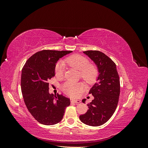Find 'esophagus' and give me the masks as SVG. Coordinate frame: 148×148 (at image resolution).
I'll list each match as a JSON object with an SVG mask.
<instances>
[{
  "instance_id": "obj_1",
  "label": "esophagus",
  "mask_w": 148,
  "mask_h": 148,
  "mask_svg": "<svg viewBox=\"0 0 148 148\" xmlns=\"http://www.w3.org/2000/svg\"><path fill=\"white\" fill-rule=\"evenodd\" d=\"M71 102H73V103H77V104H79V103L81 102V101L79 99H71Z\"/></svg>"
}]
</instances>
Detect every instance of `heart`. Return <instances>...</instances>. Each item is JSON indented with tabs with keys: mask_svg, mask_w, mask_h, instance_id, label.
I'll list each match as a JSON object with an SVG mask.
<instances>
[{
	"mask_svg": "<svg viewBox=\"0 0 148 148\" xmlns=\"http://www.w3.org/2000/svg\"><path fill=\"white\" fill-rule=\"evenodd\" d=\"M65 64L72 68L79 71V77L88 84L95 83L99 76V70L97 66L92 64H89V60L82 56L71 55L60 61L56 66L55 74L57 78L64 77L65 73ZM83 82H71L67 81L62 85L61 89L65 94L70 96H77L84 88Z\"/></svg>",
	"mask_w": 148,
	"mask_h": 148,
	"instance_id": "1",
	"label": "heart"
}]
</instances>
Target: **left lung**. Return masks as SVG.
<instances>
[{"label": "left lung", "instance_id": "1", "mask_svg": "<svg viewBox=\"0 0 148 148\" xmlns=\"http://www.w3.org/2000/svg\"><path fill=\"white\" fill-rule=\"evenodd\" d=\"M97 65L99 76L97 83L89 94L95 99L88 104L86 114L79 116V120L89 126H100L108 121L117 108L120 91L119 73L116 65L110 58L98 51H84ZM86 99L82 100L83 103Z\"/></svg>", "mask_w": 148, "mask_h": 148}]
</instances>
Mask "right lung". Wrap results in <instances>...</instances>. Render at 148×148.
I'll use <instances>...</instances> for the list:
<instances>
[{
    "instance_id": "right-lung-1",
    "label": "right lung",
    "mask_w": 148,
    "mask_h": 148,
    "mask_svg": "<svg viewBox=\"0 0 148 148\" xmlns=\"http://www.w3.org/2000/svg\"><path fill=\"white\" fill-rule=\"evenodd\" d=\"M71 51L43 50L35 53L22 69L21 88L26 107L40 123L52 125L63 119L70 99L62 95H50L49 80L55 76V67L60 58Z\"/></svg>"
}]
</instances>
